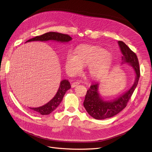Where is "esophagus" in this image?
I'll return each mask as SVG.
<instances>
[{
	"mask_svg": "<svg viewBox=\"0 0 152 152\" xmlns=\"http://www.w3.org/2000/svg\"><path fill=\"white\" fill-rule=\"evenodd\" d=\"M78 85H79V83H78V82H73L72 83V85H71V86H72V87H76V86H77Z\"/></svg>",
	"mask_w": 152,
	"mask_h": 152,
	"instance_id": "1",
	"label": "esophagus"
}]
</instances>
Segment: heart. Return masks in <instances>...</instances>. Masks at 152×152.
<instances>
[{"mask_svg":"<svg viewBox=\"0 0 152 152\" xmlns=\"http://www.w3.org/2000/svg\"><path fill=\"white\" fill-rule=\"evenodd\" d=\"M112 63V56L104 48L96 46L78 47L74 54L69 52L66 56L65 69L70 75L80 73L83 65L88 66L92 77H101L107 72Z\"/></svg>","mask_w":152,"mask_h":152,"instance_id":"obj_1","label":"heart"}]
</instances>
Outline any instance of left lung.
Here are the masks:
<instances>
[{"label": "left lung", "instance_id": "left-lung-1", "mask_svg": "<svg viewBox=\"0 0 152 152\" xmlns=\"http://www.w3.org/2000/svg\"><path fill=\"white\" fill-rule=\"evenodd\" d=\"M118 45L123 54V62L132 66L136 74V78L133 86L130 89L118 98L113 101H106L102 100L99 94L98 83L91 84L87 91L83 101V106L87 112L96 119H104L111 118L121 112L126 107L127 104L137 87L140 76V70L138 57L135 53L121 41H118Z\"/></svg>", "mask_w": 152, "mask_h": 152}]
</instances>
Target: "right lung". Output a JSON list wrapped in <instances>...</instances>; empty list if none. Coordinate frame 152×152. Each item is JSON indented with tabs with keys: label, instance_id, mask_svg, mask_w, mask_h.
Wrapping results in <instances>:
<instances>
[{
	"label": "right lung",
	"instance_id": "right-lung-1",
	"mask_svg": "<svg viewBox=\"0 0 152 152\" xmlns=\"http://www.w3.org/2000/svg\"><path fill=\"white\" fill-rule=\"evenodd\" d=\"M48 40H54L60 42H69V41L72 40V38L69 35L62 34L56 32H49L43 34L40 36H37L36 37L31 38L28 40L26 42L34 41H46ZM71 86L70 82L67 80H64L61 81L60 87L58 90V92L56 94L55 97L51 99L45 105L41 106L39 107L30 108L33 110L35 112H37L41 115H48L50 114L51 112H53L54 110L59 106V104L61 102L63 97H64L65 92L70 89Z\"/></svg>",
	"mask_w": 152,
	"mask_h": 152
}]
</instances>
